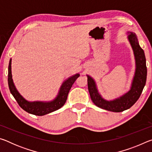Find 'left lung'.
I'll return each instance as SVG.
<instances>
[{
  "instance_id": "obj_1",
  "label": "left lung",
  "mask_w": 152,
  "mask_h": 152,
  "mask_svg": "<svg viewBox=\"0 0 152 152\" xmlns=\"http://www.w3.org/2000/svg\"><path fill=\"white\" fill-rule=\"evenodd\" d=\"M127 39L134 55L135 69L129 90L119 96L111 100H107L100 94L95 80L86 74L88 78V88L93 103L101 109L112 112H122L134 104L140 98L146 83L147 67L145 53L141 49L134 32L127 31Z\"/></svg>"
}]
</instances>
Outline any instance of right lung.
<instances>
[{
  "instance_id": "1",
  "label": "right lung",
  "mask_w": 152,
  "mask_h": 152,
  "mask_svg": "<svg viewBox=\"0 0 152 152\" xmlns=\"http://www.w3.org/2000/svg\"><path fill=\"white\" fill-rule=\"evenodd\" d=\"M11 61L12 59L11 58L8 68V84L11 93L23 109L30 114L37 116H43L49 114L63 107L66 103L71 87L72 86L76 80L80 76V74L76 73L66 79L60 87L56 96L51 101H29L19 93L15 85L12 76Z\"/></svg>"
}]
</instances>
